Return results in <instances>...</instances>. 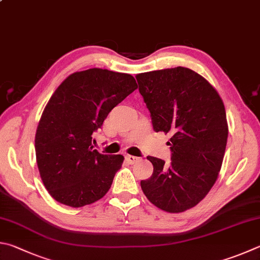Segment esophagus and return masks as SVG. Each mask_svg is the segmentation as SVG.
<instances>
[{
    "mask_svg": "<svg viewBox=\"0 0 260 260\" xmlns=\"http://www.w3.org/2000/svg\"><path fill=\"white\" fill-rule=\"evenodd\" d=\"M126 160H127V161H128L129 164H135V162H138V161H140V158H138V157H135V155H131V154H127V155H126Z\"/></svg>",
    "mask_w": 260,
    "mask_h": 260,
    "instance_id": "1",
    "label": "esophagus"
}]
</instances>
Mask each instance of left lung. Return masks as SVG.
<instances>
[{"instance_id":"8db88e82","label":"left lung","mask_w":260,"mask_h":260,"mask_svg":"<svg viewBox=\"0 0 260 260\" xmlns=\"http://www.w3.org/2000/svg\"><path fill=\"white\" fill-rule=\"evenodd\" d=\"M153 129L171 135L172 161L148 157L153 165L141 187L151 204L177 214L208 194L223 164L229 126L224 102L212 85L184 67L136 75Z\"/></svg>"}]
</instances>
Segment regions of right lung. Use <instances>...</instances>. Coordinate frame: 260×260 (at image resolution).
<instances>
[{
    "instance_id": "1",
    "label": "right lung",
    "mask_w": 260,
    "mask_h": 260,
    "mask_svg": "<svg viewBox=\"0 0 260 260\" xmlns=\"http://www.w3.org/2000/svg\"><path fill=\"white\" fill-rule=\"evenodd\" d=\"M136 88L129 74L92 68L69 75L52 94L37 126L35 151L41 178L54 200L79 208L109 191L124 157L94 150L92 134Z\"/></svg>"
}]
</instances>
